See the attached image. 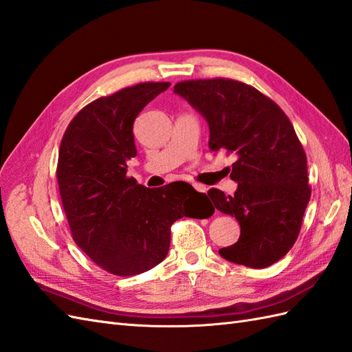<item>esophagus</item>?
Segmentation results:
<instances>
[{
    "label": "esophagus",
    "instance_id": "1",
    "mask_svg": "<svg viewBox=\"0 0 352 352\" xmlns=\"http://www.w3.org/2000/svg\"><path fill=\"white\" fill-rule=\"evenodd\" d=\"M194 188L197 191H200V192H206L208 191V188H206L204 185H201V184H194Z\"/></svg>",
    "mask_w": 352,
    "mask_h": 352
}]
</instances>
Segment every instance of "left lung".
I'll use <instances>...</instances> for the list:
<instances>
[{
  "label": "left lung",
  "mask_w": 352,
  "mask_h": 352,
  "mask_svg": "<svg viewBox=\"0 0 352 352\" xmlns=\"http://www.w3.org/2000/svg\"><path fill=\"white\" fill-rule=\"evenodd\" d=\"M175 92L206 118L209 148L237 155L230 175L234 195L217 188L208 192L219 212L241 224L239 241L219 250L221 256L269 267L296 243L311 199L306 153L293 124L275 101L239 80H182Z\"/></svg>",
  "instance_id": "8db88e82"
}]
</instances>
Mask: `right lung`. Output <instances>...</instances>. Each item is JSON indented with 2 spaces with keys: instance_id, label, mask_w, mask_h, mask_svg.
<instances>
[{
  "instance_id": "1",
  "label": "right lung",
  "mask_w": 352,
  "mask_h": 352,
  "mask_svg": "<svg viewBox=\"0 0 352 352\" xmlns=\"http://www.w3.org/2000/svg\"><path fill=\"white\" fill-rule=\"evenodd\" d=\"M168 82H143L91 101L68 124L59 146L56 179L76 245L98 267L133 276L167 256L171 226L194 212L197 192L186 182L151 190L126 176L137 155L133 124Z\"/></svg>"
}]
</instances>
